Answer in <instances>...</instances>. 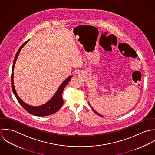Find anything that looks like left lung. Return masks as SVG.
Masks as SVG:
<instances>
[{
  "mask_svg": "<svg viewBox=\"0 0 155 155\" xmlns=\"http://www.w3.org/2000/svg\"><path fill=\"white\" fill-rule=\"evenodd\" d=\"M91 109H92V110L94 111V112H95V113H97V114H98V115H99V116H101V115H100V114H98V113H97V112H96V111H95L94 110V109H92V107H91Z\"/></svg>",
  "mask_w": 155,
  "mask_h": 155,
  "instance_id": "obj_1",
  "label": "left lung"
}]
</instances>
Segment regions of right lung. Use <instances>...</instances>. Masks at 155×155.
<instances>
[{"instance_id": "1", "label": "right lung", "mask_w": 155, "mask_h": 155, "mask_svg": "<svg viewBox=\"0 0 155 155\" xmlns=\"http://www.w3.org/2000/svg\"><path fill=\"white\" fill-rule=\"evenodd\" d=\"M29 40L25 42L20 46L19 49L18 50V51L15 55V58H14V64H13V66H12V73H11V86H12V91H13V93H14V95L15 96L16 98L17 99L18 101L20 104V105L29 113H30L33 115H35V116H45L51 115V114L55 113L56 111H57L62 107V106L63 104V96H62L63 91V89L66 87L67 84L71 80V78L72 76H69L61 84V85L60 86L59 88L58 89L57 91L56 92L55 95L52 97V98L44 105L39 106V107H33V106L27 105V104L24 103L22 100L19 98L17 94L16 93L15 89L14 86L13 73H14V66H15L17 57L20 52L21 48L25 45V44H26L27 43V42Z\"/></svg>"}]
</instances>
